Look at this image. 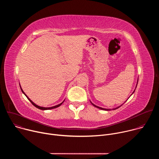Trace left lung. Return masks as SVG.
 <instances>
[{"mask_svg": "<svg viewBox=\"0 0 159 159\" xmlns=\"http://www.w3.org/2000/svg\"><path fill=\"white\" fill-rule=\"evenodd\" d=\"M138 82H139V78H138V80H137V85H136V87H135V89H136V88H137V84H138ZM135 89H134V91H133V93H132V94H131V95H132V94H133V93H134V91H135ZM127 100H128V99H127ZM126 101H125V102H126ZM90 103H91V104H93V106H95V107H97V108H99V109H102V110H105V111H110V110H111V109H105V108H102V107H99V106H96V105H95V104H93V102H91V101H90ZM122 105H123V104H121V106H119V107H116V108H113V109H113V110H115V109H118V108H119V107H121V106H122Z\"/></svg>", "mask_w": 159, "mask_h": 159, "instance_id": "8db88e82", "label": "left lung"}]
</instances>
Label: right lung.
<instances>
[{
    "instance_id": "add662e5",
    "label": "right lung",
    "mask_w": 159,
    "mask_h": 159,
    "mask_svg": "<svg viewBox=\"0 0 159 159\" xmlns=\"http://www.w3.org/2000/svg\"><path fill=\"white\" fill-rule=\"evenodd\" d=\"M19 86H20V90H21V91H22V93H23L26 96V98L28 99V100L32 103V104L34 106H35L36 107H37V108H38V109H41V110H48V109H54V108H57V107H59V106H60L61 104H62V103L65 101V100L61 102V103H60V104H58V105H56V106H52V107H41V106H38V105H36L35 103H34L28 96H27V95L25 93V92L23 91V90L22 89V88H21V87H20V85L19 84Z\"/></svg>"
}]
</instances>
